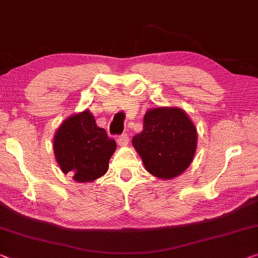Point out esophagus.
<instances>
[{
	"label": "esophagus",
	"instance_id": "obj_1",
	"mask_svg": "<svg viewBox=\"0 0 258 258\" xmlns=\"http://www.w3.org/2000/svg\"><path fill=\"white\" fill-rule=\"evenodd\" d=\"M128 143H129L128 135H121V136L117 138L118 146H125V145H128Z\"/></svg>",
	"mask_w": 258,
	"mask_h": 258
}]
</instances>
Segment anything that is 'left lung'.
I'll return each instance as SVG.
<instances>
[{
    "label": "left lung",
    "mask_w": 258,
    "mask_h": 258,
    "mask_svg": "<svg viewBox=\"0 0 258 258\" xmlns=\"http://www.w3.org/2000/svg\"><path fill=\"white\" fill-rule=\"evenodd\" d=\"M133 145L150 174L172 180L192 162L197 129L183 109L156 107L145 113L143 132L133 137Z\"/></svg>",
    "instance_id": "left-lung-1"
}]
</instances>
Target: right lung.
Listing matches in <instances>:
<instances>
[{
  "mask_svg": "<svg viewBox=\"0 0 258 258\" xmlns=\"http://www.w3.org/2000/svg\"><path fill=\"white\" fill-rule=\"evenodd\" d=\"M54 156L64 174L84 183L93 182L108 170L116 143L99 128L89 109L73 114L58 126L53 141Z\"/></svg>",
  "mask_w": 258,
  "mask_h": 258,
  "instance_id": "add662e5",
  "label": "right lung"
}]
</instances>
